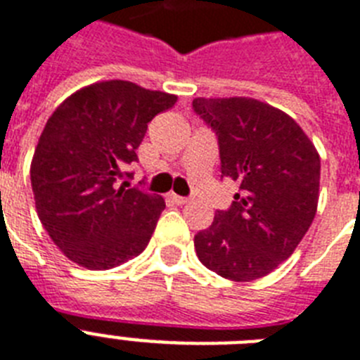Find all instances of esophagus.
<instances>
[{
  "mask_svg": "<svg viewBox=\"0 0 360 360\" xmlns=\"http://www.w3.org/2000/svg\"><path fill=\"white\" fill-rule=\"evenodd\" d=\"M169 198H171L174 204H178V206H184V204H187V202H189V198L180 197V195H176V193H171V195H169Z\"/></svg>",
  "mask_w": 360,
  "mask_h": 360,
  "instance_id": "obj_1",
  "label": "esophagus"
}]
</instances>
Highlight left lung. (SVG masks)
<instances>
[{"label":"left lung","mask_w":360,"mask_h":360,"mask_svg":"<svg viewBox=\"0 0 360 360\" xmlns=\"http://www.w3.org/2000/svg\"><path fill=\"white\" fill-rule=\"evenodd\" d=\"M219 138L222 176L239 182L228 212L195 236L204 266L254 281L292 255L319 206L320 154L289 114L252 97H197Z\"/></svg>","instance_id":"8db88e82"}]
</instances>
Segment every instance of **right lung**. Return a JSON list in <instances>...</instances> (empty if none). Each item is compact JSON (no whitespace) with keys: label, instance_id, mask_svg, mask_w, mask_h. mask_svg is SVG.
Masks as SVG:
<instances>
[{"label":"right lung","instance_id":"1","mask_svg":"<svg viewBox=\"0 0 360 360\" xmlns=\"http://www.w3.org/2000/svg\"><path fill=\"white\" fill-rule=\"evenodd\" d=\"M176 95L129 80H101L71 94L41 130L31 186L41 226L68 259L88 270L120 266L145 250L165 202L123 180L147 123Z\"/></svg>","mask_w":360,"mask_h":360}]
</instances>
